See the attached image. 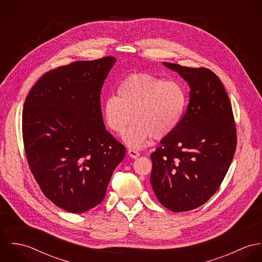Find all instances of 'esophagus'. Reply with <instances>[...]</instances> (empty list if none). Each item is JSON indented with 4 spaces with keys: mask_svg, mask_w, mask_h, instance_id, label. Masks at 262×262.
Masks as SVG:
<instances>
[{
    "mask_svg": "<svg viewBox=\"0 0 262 262\" xmlns=\"http://www.w3.org/2000/svg\"><path fill=\"white\" fill-rule=\"evenodd\" d=\"M128 155L131 157V158H137L138 156H140V153L137 151V150L129 149L128 150Z\"/></svg>",
    "mask_w": 262,
    "mask_h": 262,
    "instance_id": "1",
    "label": "esophagus"
}]
</instances>
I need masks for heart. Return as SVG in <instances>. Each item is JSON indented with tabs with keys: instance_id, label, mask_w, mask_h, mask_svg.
I'll list each match as a JSON object with an SVG mask.
<instances>
[{
	"instance_id": "1",
	"label": "heart",
	"mask_w": 262,
	"mask_h": 262,
	"mask_svg": "<svg viewBox=\"0 0 262 262\" xmlns=\"http://www.w3.org/2000/svg\"><path fill=\"white\" fill-rule=\"evenodd\" d=\"M187 96L184 86L176 80L138 73L128 75L119 85L117 97L110 96L103 105L108 127L123 134L130 148H140L151 137L159 140L171 134L185 111Z\"/></svg>"
}]
</instances>
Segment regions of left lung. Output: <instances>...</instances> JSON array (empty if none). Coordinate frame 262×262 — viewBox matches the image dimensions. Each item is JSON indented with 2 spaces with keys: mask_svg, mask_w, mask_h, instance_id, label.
<instances>
[{
  "mask_svg": "<svg viewBox=\"0 0 262 262\" xmlns=\"http://www.w3.org/2000/svg\"><path fill=\"white\" fill-rule=\"evenodd\" d=\"M189 85L187 111L176 130L151 153L150 183L159 203L172 212L193 210L220 187L237 144L230 99L208 69L163 62Z\"/></svg>",
  "mask_w": 262,
  "mask_h": 262,
  "instance_id": "8db88e82",
  "label": "left lung"
}]
</instances>
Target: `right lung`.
I'll return each mask as SVG.
<instances>
[{
    "mask_svg": "<svg viewBox=\"0 0 262 262\" xmlns=\"http://www.w3.org/2000/svg\"><path fill=\"white\" fill-rule=\"evenodd\" d=\"M115 62L108 56L50 71L24 103L22 131L30 169L43 193L71 213H83L104 200L125 156L101 111V91Z\"/></svg>",
    "mask_w": 262,
    "mask_h": 262,
    "instance_id": "add662e5",
    "label": "right lung"
}]
</instances>
